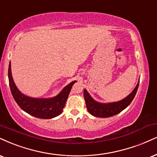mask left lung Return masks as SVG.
I'll return each mask as SVG.
<instances>
[{"mask_svg": "<svg viewBox=\"0 0 157 157\" xmlns=\"http://www.w3.org/2000/svg\"><path fill=\"white\" fill-rule=\"evenodd\" d=\"M138 86L139 82L133 91L121 101L108 104H101L94 101L89 94L87 92V90L85 89L84 97L86 100L87 109L94 116L99 117V118H108V117L116 116L126 108L132 101L138 89Z\"/></svg>", "mask_w": 157, "mask_h": 157, "instance_id": "1", "label": "left lung"}]
</instances>
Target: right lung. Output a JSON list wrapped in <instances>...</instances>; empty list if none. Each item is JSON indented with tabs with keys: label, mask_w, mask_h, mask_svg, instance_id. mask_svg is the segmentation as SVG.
<instances>
[{
	"label": "right lung",
	"mask_w": 157,
	"mask_h": 157,
	"mask_svg": "<svg viewBox=\"0 0 157 157\" xmlns=\"http://www.w3.org/2000/svg\"><path fill=\"white\" fill-rule=\"evenodd\" d=\"M9 82L11 92L17 104L22 110L36 118L50 119L59 116L65 106L71 87L76 81H73L67 86L56 97L51 99H35L28 97L20 93L15 86L11 73V63H9Z\"/></svg>",
	"instance_id": "add662e5"
}]
</instances>
